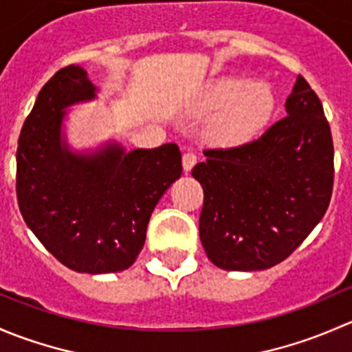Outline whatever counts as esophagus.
Returning a JSON list of instances; mask_svg holds the SVG:
<instances>
[{"instance_id": "esophagus-1", "label": "esophagus", "mask_w": 352, "mask_h": 352, "mask_svg": "<svg viewBox=\"0 0 352 352\" xmlns=\"http://www.w3.org/2000/svg\"><path fill=\"white\" fill-rule=\"evenodd\" d=\"M196 162H197V155L194 153L192 150H187L186 153H184L182 165H184V170H186V172H190V170H192V166L196 165Z\"/></svg>"}]
</instances>
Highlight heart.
Here are the masks:
<instances>
[{"instance_id": "obj_1", "label": "heart", "mask_w": 352, "mask_h": 352, "mask_svg": "<svg viewBox=\"0 0 352 352\" xmlns=\"http://www.w3.org/2000/svg\"><path fill=\"white\" fill-rule=\"evenodd\" d=\"M204 109L223 112L209 127V140L223 146H240L254 140L271 119L274 94L265 81L226 76L209 88Z\"/></svg>"}]
</instances>
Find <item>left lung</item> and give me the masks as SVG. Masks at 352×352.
<instances>
[{
  "instance_id": "obj_1",
  "label": "left lung",
  "mask_w": 352,
  "mask_h": 352,
  "mask_svg": "<svg viewBox=\"0 0 352 352\" xmlns=\"http://www.w3.org/2000/svg\"><path fill=\"white\" fill-rule=\"evenodd\" d=\"M286 117L235 148L204 150L192 168L204 190L199 235L226 271H262L289 257L324 218L333 143L324 107L298 74Z\"/></svg>"
}]
</instances>
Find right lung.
I'll return each instance as SVG.
<instances>
[{"instance_id":"right-lung-1","label":"right lung","mask_w":352,"mask_h":352,"mask_svg":"<svg viewBox=\"0 0 352 352\" xmlns=\"http://www.w3.org/2000/svg\"><path fill=\"white\" fill-rule=\"evenodd\" d=\"M94 97L87 71L74 65L42 87L19 138L16 199L28 228L61 264L107 274L134 264L156 202L182 173V155L175 143L71 153L61 141L65 109Z\"/></svg>"}]
</instances>
